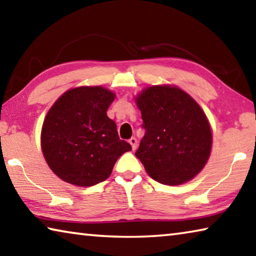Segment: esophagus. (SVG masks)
Here are the masks:
<instances>
[{
	"label": "esophagus",
	"mask_w": 256,
	"mask_h": 256,
	"mask_svg": "<svg viewBox=\"0 0 256 256\" xmlns=\"http://www.w3.org/2000/svg\"><path fill=\"white\" fill-rule=\"evenodd\" d=\"M128 144L132 146V150H136V146H138V140H136V138H131L128 140Z\"/></svg>",
	"instance_id": "esophagus-1"
}]
</instances>
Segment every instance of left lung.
Returning <instances> with one entry per match:
<instances>
[{
    "label": "left lung",
    "mask_w": 256,
    "mask_h": 256,
    "mask_svg": "<svg viewBox=\"0 0 256 256\" xmlns=\"http://www.w3.org/2000/svg\"><path fill=\"white\" fill-rule=\"evenodd\" d=\"M136 102L144 120L136 156L146 172L164 185H180L196 177L210 157L212 132L200 105L176 86H151Z\"/></svg>",
    "instance_id": "1"
}]
</instances>
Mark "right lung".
<instances>
[{"label": "right lung", "mask_w": 256, "mask_h": 256, "mask_svg": "<svg viewBox=\"0 0 256 256\" xmlns=\"http://www.w3.org/2000/svg\"><path fill=\"white\" fill-rule=\"evenodd\" d=\"M114 99L115 94L102 86H84L68 90L50 108L40 146L48 167L62 180L81 188L96 185L132 150L107 116Z\"/></svg>", "instance_id": "obj_1"}]
</instances>
